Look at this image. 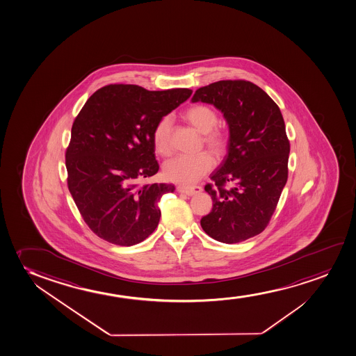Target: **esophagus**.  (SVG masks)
Returning a JSON list of instances; mask_svg holds the SVG:
<instances>
[{"mask_svg":"<svg viewBox=\"0 0 356 356\" xmlns=\"http://www.w3.org/2000/svg\"><path fill=\"white\" fill-rule=\"evenodd\" d=\"M202 191H203V188L200 186H177V192L187 194V195L200 193Z\"/></svg>","mask_w":356,"mask_h":356,"instance_id":"esophagus-1","label":"esophagus"}]
</instances>
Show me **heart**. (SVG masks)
Instances as JSON below:
<instances>
[{"instance_id":"heart-1","label":"heart","mask_w":356,"mask_h":356,"mask_svg":"<svg viewBox=\"0 0 356 356\" xmlns=\"http://www.w3.org/2000/svg\"><path fill=\"white\" fill-rule=\"evenodd\" d=\"M182 118L188 124L203 134V141L213 152L222 153L227 145V135L220 128H215L218 122V115L213 107L203 104L188 107L182 113ZM153 146L158 154L168 156L171 151V120L169 117H163L158 120L153 129ZM213 158L208 153H199L195 156H175L166 161L163 166V174L166 180L190 185L198 181L202 176L211 170Z\"/></svg>"}]
</instances>
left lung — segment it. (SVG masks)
<instances>
[{
  "mask_svg": "<svg viewBox=\"0 0 356 356\" xmlns=\"http://www.w3.org/2000/svg\"><path fill=\"white\" fill-rule=\"evenodd\" d=\"M223 113L229 140L226 157L205 191L213 210L202 217L204 232L234 244L264 231L286 185L290 143L280 108L249 81H218L197 89L192 102Z\"/></svg>",
  "mask_w": 356,
  "mask_h": 356,
  "instance_id": "8db88e82",
  "label": "left lung"
}]
</instances>
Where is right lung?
Listing matches in <instances>:
<instances>
[{
	"instance_id": "add662e5",
	"label": "right lung",
	"mask_w": 356,
	"mask_h": 356,
	"mask_svg": "<svg viewBox=\"0 0 356 356\" xmlns=\"http://www.w3.org/2000/svg\"><path fill=\"white\" fill-rule=\"evenodd\" d=\"M187 88L151 92L110 84L89 97L76 117L66 149L67 186L97 236L120 246L139 244L161 218L158 202L174 185L138 186L157 174L153 129L191 97Z\"/></svg>"
}]
</instances>
